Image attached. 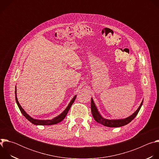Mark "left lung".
<instances>
[{
    "mask_svg": "<svg viewBox=\"0 0 159 159\" xmlns=\"http://www.w3.org/2000/svg\"><path fill=\"white\" fill-rule=\"evenodd\" d=\"M143 100H142L140 106L137 109V111H136L134 113H133L131 116H129L126 118H124V119H118V120H108V119H106V118H103L101 116V115L100 114V112H99L93 98H91V106H90V107H91V111H92L93 116L94 120L98 123H99L105 126L111 127V128H117V127H121V126H125V125L128 124L129 123H130L136 117V116L137 115V114L139 113V112L143 104Z\"/></svg>",
    "mask_w": 159,
    "mask_h": 159,
    "instance_id": "1",
    "label": "left lung"
}]
</instances>
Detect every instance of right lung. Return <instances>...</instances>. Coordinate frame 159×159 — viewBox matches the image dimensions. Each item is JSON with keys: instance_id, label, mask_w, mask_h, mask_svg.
Instances as JSON below:
<instances>
[{"instance_id": "obj_1", "label": "right lung", "mask_w": 159, "mask_h": 159, "mask_svg": "<svg viewBox=\"0 0 159 159\" xmlns=\"http://www.w3.org/2000/svg\"><path fill=\"white\" fill-rule=\"evenodd\" d=\"M15 96H16V103L21 112V113L22 115H23V116L28 120L30 121L31 123H33V125H55V124H57L60 122H61L65 118V116H66L68 112H69L70 107L72 106V105L73 104L74 101L76 99V97H77V95H75L73 99L71 100V101L70 102V103L69 104V105H68V106L65 108V109L61 113V114L60 115H58V116H56L55 118L52 119V120H37V119H34L33 118H32L31 116H30L28 114H27L26 112L23 109V108H22L21 107V106L20 105L18 100H17V94H16V86L15 87Z\"/></svg>"}]
</instances>
